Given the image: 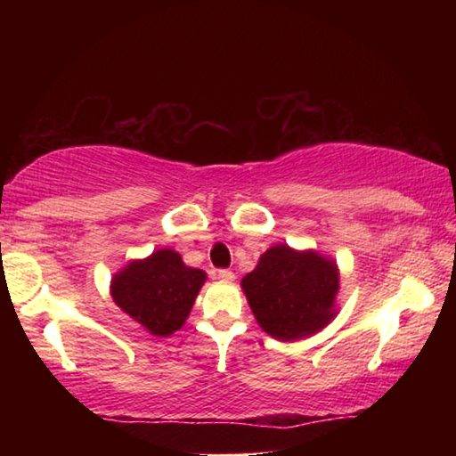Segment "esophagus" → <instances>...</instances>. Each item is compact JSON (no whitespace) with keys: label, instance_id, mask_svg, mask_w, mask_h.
<instances>
[{"label":"esophagus","instance_id":"34e87169","mask_svg":"<svg viewBox=\"0 0 456 456\" xmlns=\"http://www.w3.org/2000/svg\"><path fill=\"white\" fill-rule=\"evenodd\" d=\"M223 281H233L235 280V273L231 272V269H219V273H217Z\"/></svg>","mask_w":456,"mask_h":456}]
</instances>
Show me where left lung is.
I'll use <instances>...</instances> for the list:
<instances>
[{
	"label": "left lung",
	"mask_w": 456,
	"mask_h": 456,
	"mask_svg": "<svg viewBox=\"0 0 456 456\" xmlns=\"http://www.w3.org/2000/svg\"><path fill=\"white\" fill-rule=\"evenodd\" d=\"M247 302L261 330L275 339L307 338L336 315L339 272L318 251L273 245L241 280Z\"/></svg>",
	"instance_id": "1"
}]
</instances>
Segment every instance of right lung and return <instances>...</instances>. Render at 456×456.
<instances>
[{
	"label": "right lung",
	"instance_id": "obj_1",
	"mask_svg": "<svg viewBox=\"0 0 456 456\" xmlns=\"http://www.w3.org/2000/svg\"><path fill=\"white\" fill-rule=\"evenodd\" d=\"M205 280L203 269L184 265L176 251L159 249L114 275L110 296L146 331L167 338L187 322Z\"/></svg>",
	"mask_w": 456,
	"mask_h": 456
}]
</instances>
